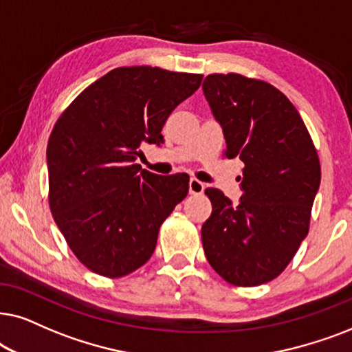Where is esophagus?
<instances>
[{"label":"esophagus","mask_w":352,"mask_h":352,"mask_svg":"<svg viewBox=\"0 0 352 352\" xmlns=\"http://www.w3.org/2000/svg\"><path fill=\"white\" fill-rule=\"evenodd\" d=\"M188 186H190V193L191 195H201L206 188L203 182H199L198 179H190Z\"/></svg>","instance_id":"1"}]
</instances>
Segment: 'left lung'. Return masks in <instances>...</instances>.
Here are the masks:
<instances>
[{
	"mask_svg": "<svg viewBox=\"0 0 352 352\" xmlns=\"http://www.w3.org/2000/svg\"><path fill=\"white\" fill-rule=\"evenodd\" d=\"M203 91L223 130L225 156L245 164L240 203L217 188L201 240L225 282L257 287L277 278L307 236L320 162L306 125L282 91L240 74H210Z\"/></svg>",
	"mask_w": 352,
	"mask_h": 352,
	"instance_id": "1",
	"label": "left lung"
}]
</instances>
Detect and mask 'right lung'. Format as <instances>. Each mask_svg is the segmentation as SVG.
I'll list each match as a JSON object with an SVG mask.
<instances>
[{"mask_svg":"<svg viewBox=\"0 0 352 352\" xmlns=\"http://www.w3.org/2000/svg\"><path fill=\"white\" fill-rule=\"evenodd\" d=\"M201 74L117 67L70 102L50 135V208L77 259L107 278L146 264L164 220L188 195L186 173L156 175L137 162L143 143L161 146L170 112Z\"/></svg>","mask_w":352,"mask_h":352,"instance_id":"add662e5","label":"right lung"}]
</instances>
